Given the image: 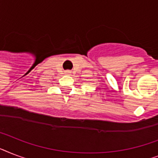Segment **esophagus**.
Returning a JSON list of instances; mask_svg holds the SVG:
<instances>
[{
	"instance_id": "34e87169",
	"label": "esophagus",
	"mask_w": 158,
	"mask_h": 158,
	"mask_svg": "<svg viewBox=\"0 0 158 158\" xmlns=\"http://www.w3.org/2000/svg\"><path fill=\"white\" fill-rule=\"evenodd\" d=\"M65 73H66V74H71V71H70V70H66Z\"/></svg>"
}]
</instances>
